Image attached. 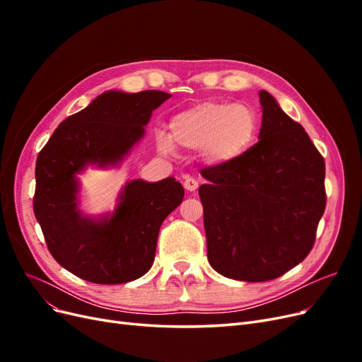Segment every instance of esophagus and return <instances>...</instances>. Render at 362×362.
<instances>
[{
	"mask_svg": "<svg viewBox=\"0 0 362 362\" xmlns=\"http://www.w3.org/2000/svg\"><path fill=\"white\" fill-rule=\"evenodd\" d=\"M182 184H184V189L189 190V192H196L199 187V182L196 181L193 177H185Z\"/></svg>",
	"mask_w": 362,
	"mask_h": 362,
	"instance_id": "esophagus-1",
	"label": "esophagus"
}]
</instances>
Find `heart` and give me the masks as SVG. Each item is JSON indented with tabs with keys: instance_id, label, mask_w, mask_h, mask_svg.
I'll return each mask as SVG.
<instances>
[{
	"instance_id": "obj_1",
	"label": "heart",
	"mask_w": 362,
	"mask_h": 362,
	"mask_svg": "<svg viewBox=\"0 0 362 362\" xmlns=\"http://www.w3.org/2000/svg\"><path fill=\"white\" fill-rule=\"evenodd\" d=\"M257 133L258 116L250 107L206 101L175 115L170 119V134L158 129L156 145L166 156H172L177 146L201 149L208 163L222 164L246 154Z\"/></svg>"
}]
</instances>
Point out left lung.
Returning a JSON list of instances; mask_svg holds the SVG:
<instances>
[{
	"mask_svg": "<svg viewBox=\"0 0 362 362\" xmlns=\"http://www.w3.org/2000/svg\"><path fill=\"white\" fill-rule=\"evenodd\" d=\"M258 144L201 170L206 257L222 276L275 279L310 254L325 211V160L269 92Z\"/></svg>",
	"mask_w": 362,
	"mask_h": 362,
	"instance_id": "8db88e82",
	"label": "left lung"
}]
</instances>
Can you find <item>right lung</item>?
Returning a JSON list of instances; mask_svg holds the SVG:
<instances>
[{
	"label": "right lung",
	"mask_w": 362,
	"mask_h": 362,
	"mask_svg": "<svg viewBox=\"0 0 362 362\" xmlns=\"http://www.w3.org/2000/svg\"><path fill=\"white\" fill-rule=\"evenodd\" d=\"M170 95L107 90L64 119L36 161L33 208L47 246L62 267L93 284L134 281L152 267L160 226L184 198L173 177L127 181L113 211L81 208L78 175L119 168L145 137L152 112Z\"/></svg>",
	"instance_id": "add662e5"
}]
</instances>
